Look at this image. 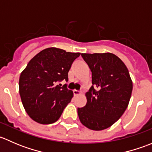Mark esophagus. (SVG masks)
Segmentation results:
<instances>
[{"label":"esophagus","mask_w":152,"mask_h":152,"mask_svg":"<svg viewBox=\"0 0 152 152\" xmlns=\"http://www.w3.org/2000/svg\"><path fill=\"white\" fill-rule=\"evenodd\" d=\"M73 94H74L75 96H79V95L82 94V91H79V90H73Z\"/></svg>","instance_id":"obj_1"}]
</instances>
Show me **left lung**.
<instances>
[{
	"mask_svg": "<svg viewBox=\"0 0 152 152\" xmlns=\"http://www.w3.org/2000/svg\"><path fill=\"white\" fill-rule=\"evenodd\" d=\"M82 56L92 72L93 85L86 93V105L78 108V115L90 129H105L128 107L132 82L125 64L113 53H82Z\"/></svg>",
	"mask_w": 152,
	"mask_h": 152,
	"instance_id": "obj_1",
	"label": "left lung"
}]
</instances>
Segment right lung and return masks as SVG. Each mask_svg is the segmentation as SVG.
<instances>
[{"label": "right lung", "mask_w": 152, "mask_h": 152, "mask_svg": "<svg viewBox=\"0 0 152 152\" xmlns=\"http://www.w3.org/2000/svg\"><path fill=\"white\" fill-rule=\"evenodd\" d=\"M80 53L48 48L28 63L19 79V93L27 114L34 121L50 124L60 118L73 96L72 90L58 82L68 80V71Z\"/></svg>", "instance_id": "add662e5"}]
</instances>
